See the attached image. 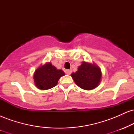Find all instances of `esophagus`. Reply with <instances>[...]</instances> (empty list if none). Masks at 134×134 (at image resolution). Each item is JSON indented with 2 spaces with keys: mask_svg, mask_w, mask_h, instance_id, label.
Segmentation results:
<instances>
[{
  "mask_svg": "<svg viewBox=\"0 0 134 134\" xmlns=\"http://www.w3.org/2000/svg\"><path fill=\"white\" fill-rule=\"evenodd\" d=\"M65 73L67 74V75H70L72 73V70H65Z\"/></svg>",
  "mask_w": 134,
  "mask_h": 134,
  "instance_id": "1",
  "label": "esophagus"
}]
</instances>
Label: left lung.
I'll use <instances>...</instances> for the list:
<instances>
[{"instance_id": "left-lung-1", "label": "left lung", "mask_w": 134, "mask_h": 134, "mask_svg": "<svg viewBox=\"0 0 134 134\" xmlns=\"http://www.w3.org/2000/svg\"><path fill=\"white\" fill-rule=\"evenodd\" d=\"M101 69L95 64L82 62L76 72L71 74L72 79L79 87L91 90L99 85L101 79Z\"/></svg>"}]
</instances>
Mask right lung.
Returning a JSON list of instances; mask_svg holds the SVG:
<instances>
[{"label":"right lung","instance_id":"right-lung-1","mask_svg":"<svg viewBox=\"0 0 134 134\" xmlns=\"http://www.w3.org/2000/svg\"><path fill=\"white\" fill-rule=\"evenodd\" d=\"M65 75L62 70H58L50 62L40 66L35 70L33 79L35 85L40 90H47L55 87L58 80Z\"/></svg>","mask_w":134,"mask_h":134}]
</instances>
